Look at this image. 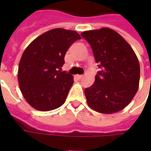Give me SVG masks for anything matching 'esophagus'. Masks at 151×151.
<instances>
[{
	"label": "esophagus",
	"instance_id": "34e87169",
	"mask_svg": "<svg viewBox=\"0 0 151 151\" xmlns=\"http://www.w3.org/2000/svg\"><path fill=\"white\" fill-rule=\"evenodd\" d=\"M76 78H77L78 79H81V78H83V76L79 75V74H78V75H76Z\"/></svg>",
	"mask_w": 151,
	"mask_h": 151
}]
</instances>
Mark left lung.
Wrapping results in <instances>:
<instances>
[{
	"label": "left lung",
	"mask_w": 151,
	"mask_h": 151,
	"mask_svg": "<svg viewBox=\"0 0 151 151\" xmlns=\"http://www.w3.org/2000/svg\"><path fill=\"white\" fill-rule=\"evenodd\" d=\"M91 47L100 71L94 84L85 89L89 107L111 114L122 110L136 95L140 80V65L126 40L110 28L81 34Z\"/></svg>",
	"instance_id": "1"
}]
</instances>
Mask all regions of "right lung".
Returning <instances> with one entry per match:
<instances>
[{"label":"right lung","instance_id":"obj_1","mask_svg":"<svg viewBox=\"0 0 151 151\" xmlns=\"http://www.w3.org/2000/svg\"><path fill=\"white\" fill-rule=\"evenodd\" d=\"M78 33L61 28L47 31L25 49L18 66L22 94L31 107L43 111L59 108L65 102L73 78L60 71L65 55Z\"/></svg>","mask_w":151,"mask_h":151}]
</instances>
